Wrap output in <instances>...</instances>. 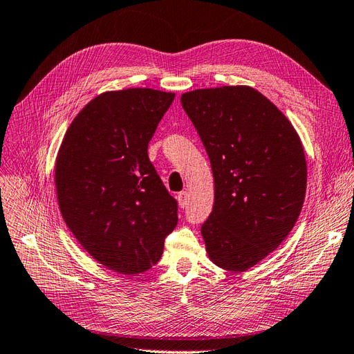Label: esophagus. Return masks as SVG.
Returning a JSON list of instances; mask_svg holds the SVG:
<instances>
[{"label":"esophagus","mask_w":354,"mask_h":354,"mask_svg":"<svg viewBox=\"0 0 354 354\" xmlns=\"http://www.w3.org/2000/svg\"><path fill=\"white\" fill-rule=\"evenodd\" d=\"M188 200H189V196H188L187 191H183V193L178 194V203L183 209L188 206Z\"/></svg>","instance_id":"esophagus-1"}]
</instances>
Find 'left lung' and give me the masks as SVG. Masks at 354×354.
Returning <instances> with one entry per match:
<instances>
[{
    "label": "left lung",
    "instance_id": "8db88e82",
    "mask_svg": "<svg viewBox=\"0 0 354 354\" xmlns=\"http://www.w3.org/2000/svg\"><path fill=\"white\" fill-rule=\"evenodd\" d=\"M210 160L215 203L201 225L215 266L246 271L276 250L304 205L307 163L285 114L249 86L180 96Z\"/></svg>",
    "mask_w": 354,
    "mask_h": 354
}]
</instances>
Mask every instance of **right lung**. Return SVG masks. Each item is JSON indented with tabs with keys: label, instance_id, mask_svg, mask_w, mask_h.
<instances>
[{
	"label": "right lung",
	"instance_id": "obj_1",
	"mask_svg": "<svg viewBox=\"0 0 354 354\" xmlns=\"http://www.w3.org/2000/svg\"><path fill=\"white\" fill-rule=\"evenodd\" d=\"M175 93L104 92L80 111L57 151L60 214L99 264L135 276L153 267L178 224V203L148 158V142Z\"/></svg>",
	"mask_w": 354,
	"mask_h": 354
}]
</instances>
